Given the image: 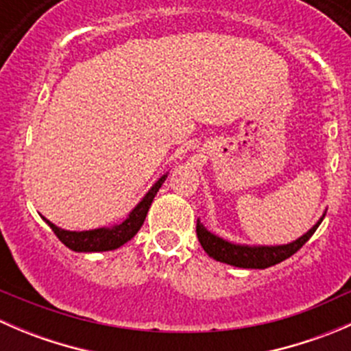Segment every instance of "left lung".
Masks as SVG:
<instances>
[{
  "label": "left lung",
  "mask_w": 351,
  "mask_h": 351,
  "mask_svg": "<svg viewBox=\"0 0 351 351\" xmlns=\"http://www.w3.org/2000/svg\"><path fill=\"white\" fill-rule=\"evenodd\" d=\"M323 219L324 214L306 234L300 236L295 241L289 244H280V246H247V244L226 241V239L212 234L202 224L200 219H197V238L200 241L202 247L205 250V253L210 258H214V260L221 261V263H228L239 268H268L287 260L293 253H297L304 244L309 241L311 236L316 232V229L319 228Z\"/></svg>",
  "instance_id": "obj_1"
}]
</instances>
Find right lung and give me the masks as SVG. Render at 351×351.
Wrapping results in <instances>:
<instances>
[{"mask_svg": "<svg viewBox=\"0 0 351 351\" xmlns=\"http://www.w3.org/2000/svg\"><path fill=\"white\" fill-rule=\"evenodd\" d=\"M166 176L162 175L158 182L151 186L149 192L143 197V200L132 208V212L129 214V217L125 219L120 224L112 226V228H98L91 229V231H66V229L58 228L56 224H52L51 221L45 222L49 224V228L54 231V234L58 236L59 241L66 244L69 250L77 251V253H97V251H112L120 247L122 244L134 238L137 234L141 228L144 224V219H146L147 210H149L151 204H153L156 193L159 192L161 185L165 183Z\"/></svg>", "mask_w": 351, "mask_h": 351, "instance_id": "right-lung-1", "label": "right lung"}]
</instances>
